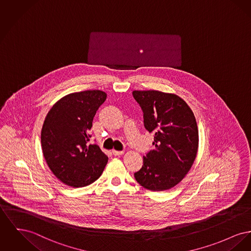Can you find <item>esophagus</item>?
<instances>
[{"instance_id": "1", "label": "esophagus", "mask_w": 251, "mask_h": 251, "mask_svg": "<svg viewBox=\"0 0 251 251\" xmlns=\"http://www.w3.org/2000/svg\"><path fill=\"white\" fill-rule=\"evenodd\" d=\"M112 153H113L115 156H117V155H121V154H123V153H124V151H117V150H113V151H112Z\"/></svg>"}]
</instances>
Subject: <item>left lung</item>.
I'll list each match as a JSON object with an SVG mask.
<instances>
[{"instance_id":"obj_1","label":"left lung","mask_w":251,"mask_h":251,"mask_svg":"<svg viewBox=\"0 0 251 251\" xmlns=\"http://www.w3.org/2000/svg\"><path fill=\"white\" fill-rule=\"evenodd\" d=\"M143 111L144 126L154 133V150L143 156L134 178L151 192L168 191L190 172L198 151V128L190 106L176 94L133 91Z\"/></svg>"}]
</instances>
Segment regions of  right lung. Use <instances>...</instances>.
Instances as JSON below:
<instances>
[{
    "mask_svg": "<svg viewBox=\"0 0 251 251\" xmlns=\"http://www.w3.org/2000/svg\"><path fill=\"white\" fill-rule=\"evenodd\" d=\"M106 98L100 90L72 93L54 104L45 118L41 133L45 161L67 186L86 187L103 173L108 156L87 143L94 117Z\"/></svg>",
    "mask_w": 251,
    "mask_h": 251,
    "instance_id": "right-lung-1",
    "label": "right lung"
}]
</instances>
